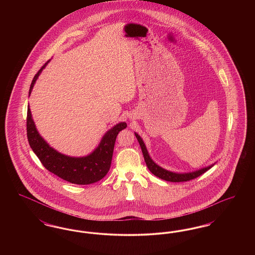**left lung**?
<instances>
[{"mask_svg":"<svg viewBox=\"0 0 255 255\" xmlns=\"http://www.w3.org/2000/svg\"><path fill=\"white\" fill-rule=\"evenodd\" d=\"M134 134H135V137H136V139H137V141L140 145V148H141V151H142V154H143L144 160H145L146 165H147L148 169L152 172V174H154L155 176H157L161 180L172 182H187V181L193 180L195 178L201 176L202 174H204L205 172H206L208 169H210L214 165V164H211L209 166L196 170L193 172H188V173H176V172H172V171L164 169V168L160 167L152 158H150L149 153L146 149L145 144H144L142 138L138 135V133H134Z\"/></svg>","mask_w":255,"mask_h":255,"instance_id":"1","label":"left lung"}]
</instances>
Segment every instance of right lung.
I'll use <instances>...</instances> for the list:
<instances>
[{"mask_svg":"<svg viewBox=\"0 0 255 255\" xmlns=\"http://www.w3.org/2000/svg\"><path fill=\"white\" fill-rule=\"evenodd\" d=\"M49 60L35 74L29 88L30 96L38 76ZM127 127L126 122H120L105 133L93 153L86 157H70L61 154L40 135L32 120L29 106L26 117V134L28 143L42 164L49 172L61 179L75 184H90L100 181L108 173L113 158L114 146L118 133Z\"/></svg>","mask_w":255,"mask_h":255,"instance_id":"right-lung-1","label":"right lung"}]
</instances>
